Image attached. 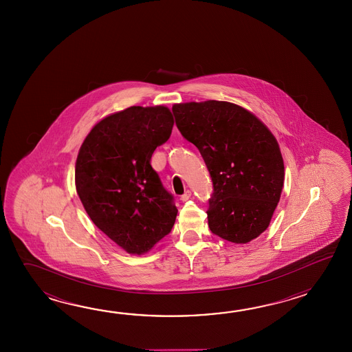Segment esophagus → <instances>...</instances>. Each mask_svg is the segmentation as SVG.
Returning <instances> with one entry per match:
<instances>
[{
  "label": "esophagus",
  "mask_w": 352,
  "mask_h": 352,
  "mask_svg": "<svg viewBox=\"0 0 352 352\" xmlns=\"http://www.w3.org/2000/svg\"><path fill=\"white\" fill-rule=\"evenodd\" d=\"M190 199H191V191H186L185 194L179 197L181 201H187V200H190Z\"/></svg>",
  "instance_id": "34e87169"
}]
</instances>
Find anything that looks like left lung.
Segmentation results:
<instances>
[{
  "label": "left lung",
  "mask_w": 352,
  "mask_h": 352,
  "mask_svg": "<svg viewBox=\"0 0 352 352\" xmlns=\"http://www.w3.org/2000/svg\"><path fill=\"white\" fill-rule=\"evenodd\" d=\"M181 135L194 143L214 185L211 232L247 244L270 226L285 184V162L274 135L245 108L205 100L173 105Z\"/></svg>",
  "instance_id": "obj_1"
}]
</instances>
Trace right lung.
I'll use <instances>...</instances> for the list:
<instances>
[{
  "label": "right lung",
  "mask_w": 352,
  "mask_h": 352,
  "mask_svg": "<svg viewBox=\"0 0 352 352\" xmlns=\"http://www.w3.org/2000/svg\"><path fill=\"white\" fill-rule=\"evenodd\" d=\"M165 105H133L99 120L75 162V188L91 221L128 254L148 253L177 217L151 157L173 132Z\"/></svg>",
  "instance_id": "add662e5"
}]
</instances>
